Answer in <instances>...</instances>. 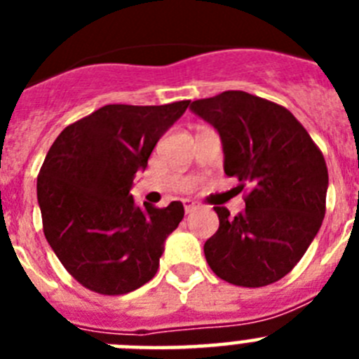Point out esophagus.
Wrapping results in <instances>:
<instances>
[{
  "mask_svg": "<svg viewBox=\"0 0 359 359\" xmlns=\"http://www.w3.org/2000/svg\"><path fill=\"white\" fill-rule=\"evenodd\" d=\"M183 207H185V214H194V212L199 208L194 201H189V199L183 201Z\"/></svg>",
  "mask_w": 359,
  "mask_h": 359,
  "instance_id": "obj_1",
  "label": "esophagus"
}]
</instances>
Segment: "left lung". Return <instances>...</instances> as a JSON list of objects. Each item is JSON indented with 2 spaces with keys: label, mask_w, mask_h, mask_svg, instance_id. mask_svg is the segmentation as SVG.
Listing matches in <instances>:
<instances>
[{
  "label": "left lung",
  "mask_w": 359,
  "mask_h": 359,
  "mask_svg": "<svg viewBox=\"0 0 359 359\" xmlns=\"http://www.w3.org/2000/svg\"><path fill=\"white\" fill-rule=\"evenodd\" d=\"M190 109L219 131L224 172L239 180L246 203L236 217L214 207L219 230L203 248L208 266L236 286L280 280L322 226L329 183L322 151L290 109L246 91L194 100Z\"/></svg>",
  "instance_id": "left-lung-1"
}]
</instances>
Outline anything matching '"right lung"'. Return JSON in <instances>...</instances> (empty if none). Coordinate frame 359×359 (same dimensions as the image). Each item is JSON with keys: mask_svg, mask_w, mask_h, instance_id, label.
<instances>
[{"mask_svg": "<svg viewBox=\"0 0 359 359\" xmlns=\"http://www.w3.org/2000/svg\"><path fill=\"white\" fill-rule=\"evenodd\" d=\"M189 104H109L69 123L50 147L37 176L44 237L86 290L126 294L156 275L185 210L182 201L136 207L131 187Z\"/></svg>", "mask_w": 359, "mask_h": 359, "instance_id": "add662e5", "label": "right lung"}]
</instances>
